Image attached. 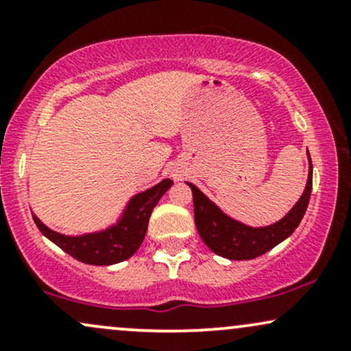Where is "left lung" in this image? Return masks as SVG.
Listing matches in <instances>:
<instances>
[{"mask_svg":"<svg viewBox=\"0 0 351 351\" xmlns=\"http://www.w3.org/2000/svg\"><path fill=\"white\" fill-rule=\"evenodd\" d=\"M308 155V152H307ZM193 191L195 204V223L201 239L213 252L231 261H247L259 257L287 239L300 224L307 211L310 193H312V162L308 155V180L304 195L295 206L280 221L265 228H251L224 215L206 195L193 183H188Z\"/></svg>","mask_w":351,"mask_h":351,"instance_id":"1","label":"left lung"}]
</instances>
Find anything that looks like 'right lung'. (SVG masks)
<instances>
[{"mask_svg":"<svg viewBox=\"0 0 351 351\" xmlns=\"http://www.w3.org/2000/svg\"><path fill=\"white\" fill-rule=\"evenodd\" d=\"M171 184L173 181L167 178L147 191L135 195L128 201L119 223L99 232H88L82 236H64L43 224L38 216L33 215V219L39 231L47 239L80 263L92 265L122 263L134 256L136 249L142 245L153 208L171 188Z\"/></svg>","mask_w":351,"mask_h":351,"instance_id":"obj_1","label":"right lung"}]
</instances>
